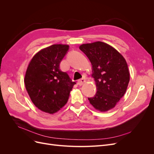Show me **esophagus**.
<instances>
[{"label":"esophagus","mask_w":154,"mask_h":154,"mask_svg":"<svg viewBox=\"0 0 154 154\" xmlns=\"http://www.w3.org/2000/svg\"><path fill=\"white\" fill-rule=\"evenodd\" d=\"M85 82V80L84 78L80 79V80H79L78 81V85L81 86V85H82Z\"/></svg>","instance_id":"obj_1"}]
</instances>
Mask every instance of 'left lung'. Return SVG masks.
I'll return each instance as SVG.
<instances>
[{"label":"left lung","instance_id":"8db88e82","mask_svg":"<svg viewBox=\"0 0 154 154\" xmlns=\"http://www.w3.org/2000/svg\"><path fill=\"white\" fill-rule=\"evenodd\" d=\"M80 49L92 63V77L97 92L88 97L97 110L112 109L124 96L130 80V73L125 59L114 48L102 42L82 44Z\"/></svg>","mask_w":154,"mask_h":154}]
</instances>
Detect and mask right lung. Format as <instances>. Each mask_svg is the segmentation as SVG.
<instances>
[{"label": "right lung", "instance_id": "add662e5", "mask_svg": "<svg viewBox=\"0 0 154 154\" xmlns=\"http://www.w3.org/2000/svg\"><path fill=\"white\" fill-rule=\"evenodd\" d=\"M69 48L68 45H51L37 53L27 67L26 88L32 103L45 112L54 114L62 109L76 84L60 69Z\"/></svg>", "mask_w": 154, "mask_h": 154}]
</instances>
